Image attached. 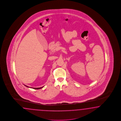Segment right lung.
Segmentation results:
<instances>
[{
    "label": "right lung",
    "mask_w": 121,
    "mask_h": 121,
    "mask_svg": "<svg viewBox=\"0 0 121 121\" xmlns=\"http://www.w3.org/2000/svg\"><path fill=\"white\" fill-rule=\"evenodd\" d=\"M25 86L27 87H28V88H32V89H35V90H38V89H40L41 88H43V86L42 87H40V88H32V87H29L27 86H26V85H24Z\"/></svg>",
    "instance_id": "1"
}]
</instances>
